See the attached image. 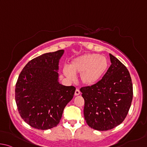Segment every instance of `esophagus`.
Returning <instances> with one entry per match:
<instances>
[{
  "label": "esophagus",
  "mask_w": 147,
  "mask_h": 147,
  "mask_svg": "<svg viewBox=\"0 0 147 147\" xmlns=\"http://www.w3.org/2000/svg\"><path fill=\"white\" fill-rule=\"evenodd\" d=\"M80 93H81L80 90H79V89L77 88V89L76 90V92H75V96H79V95L80 94Z\"/></svg>",
  "instance_id": "esophagus-1"
}]
</instances>
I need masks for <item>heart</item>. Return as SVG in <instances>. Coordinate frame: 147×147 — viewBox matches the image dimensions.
Masks as SVG:
<instances>
[{"label":"heart","mask_w":147,"mask_h":147,"mask_svg":"<svg viewBox=\"0 0 147 147\" xmlns=\"http://www.w3.org/2000/svg\"><path fill=\"white\" fill-rule=\"evenodd\" d=\"M108 68L109 61L106 57L97 53H86L74 59L68 68L64 67L63 72L69 79H73L74 76L80 74L81 83L92 86L103 78Z\"/></svg>","instance_id":"obj_1"}]
</instances>
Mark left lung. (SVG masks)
Wrapping results in <instances>:
<instances>
[{
    "instance_id": "1",
    "label": "left lung",
    "mask_w": 147,
    "mask_h": 147,
    "mask_svg": "<svg viewBox=\"0 0 147 147\" xmlns=\"http://www.w3.org/2000/svg\"><path fill=\"white\" fill-rule=\"evenodd\" d=\"M111 65L101 81L80 89L84 99V116L90 127L109 130L121 123L127 115L133 97L130 73L112 54Z\"/></svg>"
}]
</instances>
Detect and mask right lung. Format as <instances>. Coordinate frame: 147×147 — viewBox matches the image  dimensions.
I'll return each instance as SVG.
<instances>
[{"label": "right lung", "instance_id": "1", "mask_svg": "<svg viewBox=\"0 0 147 147\" xmlns=\"http://www.w3.org/2000/svg\"><path fill=\"white\" fill-rule=\"evenodd\" d=\"M64 50L44 53L28 62L18 78L15 101L20 116L31 127L48 130L57 125L76 88L59 82V61Z\"/></svg>", "mask_w": 147, "mask_h": 147}]
</instances>
